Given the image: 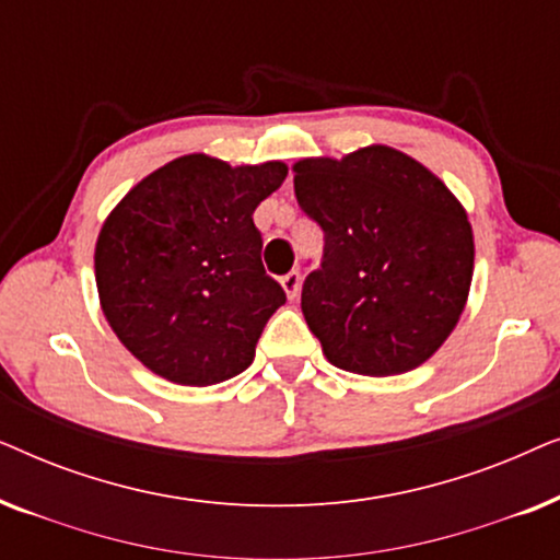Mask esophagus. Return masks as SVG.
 I'll list each match as a JSON object with an SVG mask.
<instances>
[{
	"label": "esophagus",
	"instance_id": "1",
	"mask_svg": "<svg viewBox=\"0 0 560 560\" xmlns=\"http://www.w3.org/2000/svg\"><path fill=\"white\" fill-rule=\"evenodd\" d=\"M280 285H282V290H285V295L290 298V301H295L298 293H301V272L290 270L285 278L280 280Z\"/></svg>",
	"mask_w": 560,
	"mask_h": 560
}]
</instances>
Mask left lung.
<instances>
[{
  "label": "left lung",
  "mask_w": 560,
  "mask_h": 560,
  "mask_svg": "<svg viewBox=\"0 0 560 560\" xmlns=\"http://www.w3.org/2000/svg\"><path fill=\"white\" fill-rule=\"evenodd\" d=\"M295 198L324 229L303 282L305 324L339 370H416L454 331L469 298L474 234L439 175L387 144L293 165Z\"/></svg>",
  "instance_id": "1"
}]
</instances>
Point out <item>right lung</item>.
I'll return each mask as SVG.
<instances>
[{
	"instance_id": "add662e5",
	"label": "right lung",
	"mask_w": 560,
	"mask_h": 560,
	"mask_svg": "<svg viewBox=\"0 0 560 560\" xmlns=\"http://www.w3.org/2000/svg\"><path fill=\"white\" fill-rule=\"evenodd\" d=\"M288 165H236L194 152L142 178L96 240L98 301L117 339L175 385L232 380L285 290L262 267L252 213Z\"/></svg>"
}]
</instances>
